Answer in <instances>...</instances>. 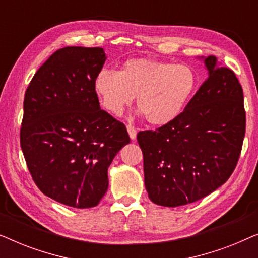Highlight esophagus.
<instances>
[{
    "instance_id": "obj_1",
    "label": "esophagus",
    "mask_w": 258,
    "mask_h": 258,
    "mask_svg": "<svg viewBox=\"0 0 258 258\" xmlns=\"http://www.w3.org/2000/svg\"><path fill=\"white\" fill-rule=\"evenodd\" d=\"M126 130H128V134L130 136V139H132L133 141L136 139V135H137V129L135 128V126L132 125V124H128L126 125Z\"/></svg>"
}]
</instances>
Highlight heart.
<instances>
[{"instance_id":"heart-1","label":"heart","mask_w":258,"mask_h":258,"mask_svg":"<svg viewBox=\"0 0 258 258\" xmlns=\"http://www.w3.org/2000/svg\"><path fill=\"white\" fill-rule=\"evenodd\" d=\"M197 89L191 67L150 58H130L121 72L103 68L94 79V90L102 107L121 115L136 96L137 108L150 124L162 126L183 114Z\"/></svg>"}]
</instances>
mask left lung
<instances>
[{"instance_id": "left-lung-1", "label": "left lung", "mask_w": 258, "mask_h": 258, "mask_svg": "<svg viewBox=\"0 0 258 258\" xmlns=\"http://www.w3.org/2000/svg\"><path fill=\"white\" fill-rule=\"evenodd\" d=\"M208 79L174 122L137 134L144 184L155 204L179 207L215 191L237 164L245 134L243 90L215 56L202 57Z\"/></svg>"}]
</instances>
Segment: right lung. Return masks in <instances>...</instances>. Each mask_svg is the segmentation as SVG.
<instances>
[{
	"label": "right lung",
	"mask_w": 258,
	"mask_h": 258,
	"mask_svg": "<svg viewBox=\"0 0 258 258\" xmlns=\"http://www.w3.org/2000/svg\"><path fill=\"white\" fill-rule=\"evenodd\" d=\"M105 58L103 48L58 49L24 95L20 142L31 177L44 195L80 209L100 203L109 165L130 142L94 90Z\"/></svg>",
	"instance_id": "add662e5"
}]
</instances>
